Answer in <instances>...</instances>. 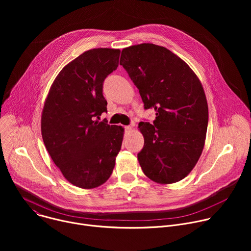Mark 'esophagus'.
I'll return each mask as SVG.
<instances>
[{"mask_svg":"<svg viewBox=\"0 0 251 251\" xmlns=\"http://www.w3.org/2000/svg\"><path fill=\"white\" fill-rule=\"evenodd\" d=\"M124 128H125V131H126V132H130V131L132 130V127H131V126H125Z\"/></svg>","mask_w":251,"mask_h":251,"instance_id":"34e87169","label":"esophagus"}]
</instances>
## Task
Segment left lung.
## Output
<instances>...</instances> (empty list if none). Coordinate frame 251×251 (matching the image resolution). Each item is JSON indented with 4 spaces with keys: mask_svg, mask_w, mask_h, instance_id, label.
I'll use <instances>...</instances> for the list:
<instances>
[{
    "mask_svg": "<svg viewBox=\"0 0 251 251\" xmlns=\"http://www.w3.org/2000/svg\"><path fill=\"white\" fill-rule=\"evenodd\" d=\"M120 65L145 108L156 111L154 125L138 126L144 137L137 155L143 172L162 185L183 180L201 155L207 129V102L199 77L182 58L154 44L123 49Z\"/></svg>",
    "mask_w": 251,
    "mask_h": 251,
    "instance_id": "1",
    "label": "left lung"
}]
</instances>
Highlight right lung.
Masks as SVG:
<instances>
[{
	"mask_svg": "<svg viewBox=\"0 0 251 251\" xmlns=\"http://www.w3.org/2000/svg\"><path fill=\"white\" fill-rule=\"evenodd\" d=\"M120 50L93 49L67 63L46 98L41 129L45 146L66 180L94 189L110 177L124 128L99 122L107 111L103 81L118 66Z\"/></svg>",
	"mask_w": 251,
	"mask_h": 251,
	"instance_id": "add662e5",
	"label": "right lung"
}]
</instances>
